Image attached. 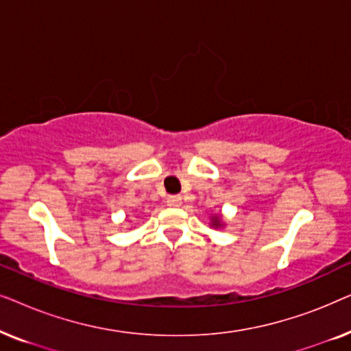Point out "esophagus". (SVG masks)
<instances>
[{"label":"esophagus","mask_w":351,"mask_h":351,"mask_svg":"<svg viewBox=\"0 0 351 351\" xmlns=\"http://www.w3.org/2000/svg\"><path fill=\"white\" fill-rule=\"evenodd\" d=\"M180 204H182V196L180 195L167 196V206H171V208H179Z\"/></svg>","instance_id":"obj_1"}]
</instances>
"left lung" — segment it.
Segmentation results:
<instances>
[{
	"instance_id": "obj_1",
	"label": "left lung",
	"mask_w": 351,
	"mask_h": 351,
	"mask_svg": "<svg viewBox=\"0 0 351 351\" xmlns=\"http://www.w3.org/2000/svg\"><path fill=\"white\" fill-rule=\"evenodd\" d=\"M210 228H223L225 227V222L222 219V214H214L210 215Z\"/></svg>"
}]
</instances>
